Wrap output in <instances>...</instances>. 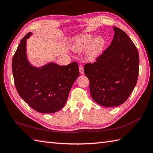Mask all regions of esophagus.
<instances>
[{
  "instance_id": "obj_1",
  "label": "esophagus",
  "mask_w": 153,
  "mask_h": 153,
  "mask_svg": "<svg viewBox=\"0 0 153 153\" xmlns=\"http://www.w3.org/2000/svg\"><path fill=\"white\" fill-rule=\"evenodd\" d=\"M79 73H80L81 74H82V75L84 74V71H83V68L82 65H79Z\"/></svg>"
}]
</instances>
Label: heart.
I'll return each instance as SVG.
<instances>
[{
	"label": "heart",
	"mask_w": 153,
	"mask_h": 153,
	"mask_svg": "<svg viewBox=\"0 0 153 153\" xmlns=\"http://www.w3.org/2000/svg\"><path fill=\"white\" fill-rule=\"evenodd\" d=\"M106 43L105 38L101 35L94 37V35L91 34H83L74 39L71 49L76 52L85 50L86 59L89 62H94L103 54Z\"/></svg>",
	"instance_id": "1"
}]
</instances>
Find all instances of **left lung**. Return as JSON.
Instances as JSON below:
<instances>
[{
  "mask_svg": "<svg viewBox=\"0 0 153 153\" xmlns=\"http://www.w3.org/2000/svg\"><path fill=\"white\" fill-rule=\"evenodd\" d=\"M113 30L114 37L110 46L96 62L84 66L92 99L107 107L125 102L139 76V56L136 46L122 30L113 27Z\"/></svg>",
  "mask_w": 153,
  "mask_h": 153,
  "instance_id": "left-lung-1",
  "label": "left lung"
}]
</instances>
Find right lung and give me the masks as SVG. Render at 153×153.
<instances>
[{"label":"right lung","mask_w":153,"mask_h":153,"mask_svg":"<svg viewBox=\"0 0 153 153\" xmlns=\"http://www.w3.org/2000/svg\"><path fill=\"white\" fill-rule=\"evenodd\" d=\"M28 32L17 48L12 62L14 84L28 105L42 113H53L64 107L70 89L79 75L78 64L59 65L49 62L37 67L29 62L26 53Z\"/></svg>","instance_id":"obj_1"}]
</instances>
